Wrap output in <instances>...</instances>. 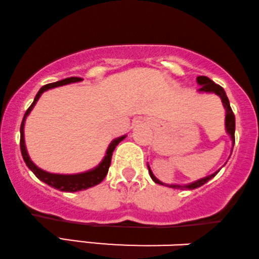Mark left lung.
<instances>
[{
	"instance_id": "8db88e82",
	"label": "left lung",
	"mask_w": 259,
	"mask_h": 259,
	"mask_svg": "<svg viewBox=\"0 0 259 259\" xmlns=\"http://www.w3.org/2000/svg\"><path fill=\"white\" fill-rule=\"evenodd\" d=\"M196 82L197 84H200L199 92H202V93H214L217 94L218 97L222 99V103H223V106L224 109H226V131L227 133L229 135L230 139H232V143H233V148H234V144H235V115H234V112L232 110V108H230V103H229V99H228L227 94H226V91L223 90V87H221L220 84L214 83L213 81L209 80L207 76H197L196 77ZM233 151V149H232ZM148 168H149V175H150V177L155 183L157 184H161V185H166V187H169V188H173V189H196V188L201 187L205 183H207L209 179H212L214 177L215 175H217L218 172H220V169H218L217 172L212 173V175L207 176V177L205 178H201L199 179V181H195L193 182V183H189V184H185V185H179V184H166V183H162V182L159 181L156 177L154 176V173L151 172L150 167L148 165Z\"/></svg>"
}]
</instances>
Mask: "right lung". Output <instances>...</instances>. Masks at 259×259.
Returning <instances> with one entry per match:
<instances>
[{
  "label": "right lung",
  "mask_w": 259,
  "mask_h": 259,
  "mask_svg": "<svg viewBox=\"0 0 259 259\" xmlns=\"http://www.w3.org/2000/svg\"><path fill=\"white\" fill-rule=\"evenodd\" d=\"M80 81H82L81 77H68V78H64V80L53 82V83L45 84L44 87H41V90H39L37 94H36L32 104L29 106V109L26 110L25 115H24L23 121H21V126H20V150H21V156H23L24 161H25L26 166L31 169L33 175H35L39 181H42L44 183L48 184L52 188H56L58 190L65 191V193H74V191L84 190V189H88V188L94 187V185L99 184L100 182L105 178V176L108 175L109 167H110V163H111L112 151H114L115 148L117 147L118 143L122 142L123 139L126 138V136H121V137H117V138H115L114 141L109 144L108 150H106L105 156L104 159L102 160V162H100L97 167H94V168L86 172L76 173V175H58V173L46 172L32 162L31 159H30L29 154H27V150L25 147V139H24V124H25L27 115H29L30 111L32 110V108L35 106L36 103H37L39 97H41V94L44 93L45 91L51 90V88H54V87L64 86V84L74 83V82H80Z\"/></svg>",
  "instance_id": "obj_1"
}]
</instances>
